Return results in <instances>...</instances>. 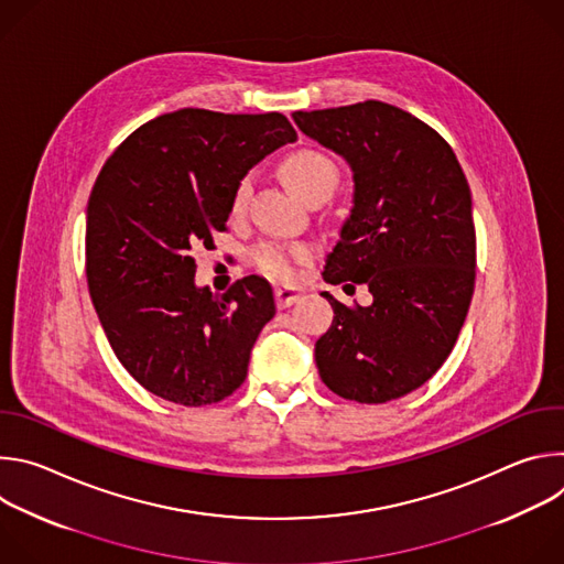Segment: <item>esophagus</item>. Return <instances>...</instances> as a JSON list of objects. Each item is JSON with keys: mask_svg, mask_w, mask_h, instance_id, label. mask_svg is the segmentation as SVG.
<instances>
[{"mask_svg": "<svg viewBox=\"0 0 564 564\" xmlns=\"http://www.w3.org/2000/svg\"><path fill=\"white\" fill-rule=\"evenodd\" d=\"M301 288H292V285H281V288H276V292H274V296H276V305L279 307H288V305H292V303H296L299 299H301Z\"/></svg>", "mask_w": 564, "mask_h": 564, "instance_id": "1", "label": "esophagus"}]
</instances>
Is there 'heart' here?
<instances>
[{
    "mask_svg": "<svg viewBox=\"0 0 564 564\" xmlns=\"http://www.w3.org/2000/svg\"><path fill=\"white\" fill-rule=\"evenodd\" d=\"M281 176L285 181V185L299 198H305L316 189H326V192L333 194V189L337 185L335 165L324 153L312 151V149H299V151L290 153L281 165ZM248 196H250V178H243L234 192L231 209L236 214L243 212V207L248 203ZM254 259H257V265L265 274H270L274 279H292L296 263H303V261L310 259V250L303 248V246L268 243V246H261L257 250Z\"/></svg>",
    "mask_w": 564,
    "mask_h": 564,
    "instance_id": "1",
    "label": "heart"
}]
</instances>
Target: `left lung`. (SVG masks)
<instances>
[{"label": "left lung", "instance_id": "8db88e82", "mask_svg": "<svg viewBox=\"0 0 564 564\" xmlns=\"http://www.w3.org/2000/svg\"><path fill=\"white\" fill-rule=\"evenodd\" d=\"M292 118L346 160L355 183L324 281L372 294L346 307L321 292L335 318L314 361L339 397L383 404L426 383L464 326L475 285L470 189L448 142L404 109L366 100Z\"/></svg>", "mask_w": 564, "mask_h": 564}]
</instances>
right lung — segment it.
Here are the masks:
<instances>
[{
  "mask_svg": "<svg viewBox=\"0 0 564 564\" xmlns=\"http://www.w3.org/2000/svg\"><path fill=\"white\" fill-rule=\"evenodd\" d=\"M294 140L283 113L178 109L105 163L87 207L89 294L116 357L155 397L205 406L246 381L272 285L252 274L214 294L196 285L192 250L225 229L248 172Z\"/></svg>",
  "mask_w": 564,
  "mask_h": 564,
  "instance_id": "1",
  "label": "right lung"
}]
</instances>
